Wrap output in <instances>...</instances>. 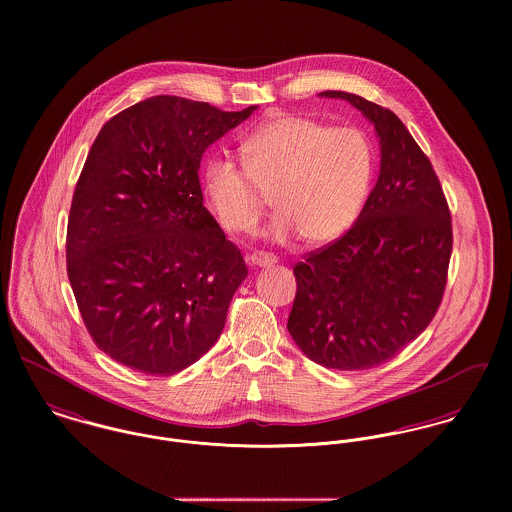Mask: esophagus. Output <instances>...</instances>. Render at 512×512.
I'll list each match as a JSON object with an SVG mask.
<instances>
[{
  "mask_svg": "<svg viewBox=\"0 0 512 512\" xmlns=\"http://www.w3.org/2000/svg\"><path fill=\"white\" fill-rule=\"evenodd\" d=\"M246 262L250 266H260V268H266V266H274L278 262V258L274 254H268V252H254V254H248L246 256Z\"/></svg>",
  "mask_w": 512,
  "mask_h": 512,
  "instance_id": "obj_1",
  "label": "esophagus"
}]
</instances>
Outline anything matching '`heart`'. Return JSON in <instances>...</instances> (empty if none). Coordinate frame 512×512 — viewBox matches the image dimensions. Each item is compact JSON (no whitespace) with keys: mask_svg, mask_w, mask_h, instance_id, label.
I'll return each instance as SVG.
<instances>
[{"mask_svg":"<svg viewBox=\"0 0 512 512\" xmlns=\"http://www.w3.org/2000/svg\"><path fill=\"white\" fill-rule=\"evenodd\" d=\"M244 163L207 157L201 187L220 228L246 234L256 228L272 195L278 215L274 240L301 234L307 244L343 236L359 217L374 175L376 153L355 126L331 128L309 116H278L242 142Z\"/></svg>","mask_w":512,"mask_h":512,"instance_id":"obj_1","label":"heart"}]
</instances>
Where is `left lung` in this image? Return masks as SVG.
I'll return each instance as SVG.
<instances>
[{
    "label": "left lung",
    "mask_w": 512,
    "mask_h": 512,
    "mask_svg": "<svg viewBox=\"0 0 512 512\" xmlns=\"http://www.w3.org/2000/svg\"><path fill=\"white\" fill-rule=\"evenodd\" d=\"M374 124L380 173L357 222L293 266L288 331L317 365L366 370L396 357L438 313L451 258V213L428 155L402 120L339 90Z\"/></svg>",
    "instance_id": "1"
}]
</instances>
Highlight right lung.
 Here are the masks:
<instances>
[{
  "mask_svg": "<svg viewBox=\"0 0 512 512\" xmlns=\"http://www.w3.org/2000/svg\"><path fill=\"white\" fill-rule=\"evenodd\" d=\"M254 108L153 96L110 118L90 147L67 272L92 341L116 363L171 376L217 343L248 268L203 207L199 165Z\"/></svg>",
  "mask_w": 512,
  "mask_h": 512,
  "instance_id": "add662e5",
  "label": "right lung"
}]
</instances>
